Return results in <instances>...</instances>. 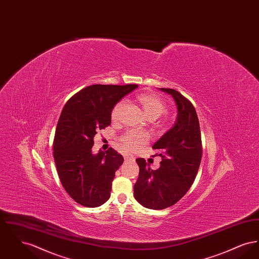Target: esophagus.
Wrapping results in <instances>:
<instances>
[{"label":"esophagus","instance_id":"obj_1","mask_svg":"<svg viewBox=\"0 0 259 259\" xmlns=\"http://www.w3.org/2000/svg\"><path fill=\"white\" fill-rule=\"evenodd\" d=\"M124 159L126 161H134L135 160V158H134V156H132V155H130V154H124Z\"/></svg>","mask_w":259,"mask_h":259}]
</instances>
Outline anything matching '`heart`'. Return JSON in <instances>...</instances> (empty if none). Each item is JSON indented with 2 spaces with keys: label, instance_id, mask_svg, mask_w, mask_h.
Here are the masks:
<instances>
[{
  "label": "heart",
  "instance_id": "obj_1",
  "mask_svg": "<svg viewBox=\"0 0 259 259\" xmlns=\"http://www.w3.org/2000/svg\"><path fill=\"white\" fill-rule=\"evenodd\" d=\"M138 102L142 106L149 119H156L167 111L166 104L154 94H142L138 97ZM124 102H118L112 109L111 116L112 121H117L120 117ZM148 135L145 132L132 130L124 134L121 138L122 146L129 151H136L148 143Z\"/></svg>",
  "mask_w": 259,
  "mask_h": 259
}]
</instances>
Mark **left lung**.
Segmentation results:
<instances>
[{
	"instance_id": "1",
	"label": "left lung",
	"mask_w": 259,
	"mask_h": 259,
	"mask_svg": "<svg viewBox=\"0 0 259 259\" xmlns=\"http://www.w3.org/2000/svg\"><path fill=\"white\" fill-rule=\"evenodd\" d=\"M160 90L172 96L178 112L172 128L152 146L160 151V167L152 170L144 158L136 159L140 172L134 197L151 209H166L185 196L196 178L202 157L200 125L193 105L175 89Z\"/></svg>"
}]
</instances>
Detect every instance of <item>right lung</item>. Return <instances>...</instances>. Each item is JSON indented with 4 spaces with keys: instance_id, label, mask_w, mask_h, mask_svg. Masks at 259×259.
I'll return each instance as SVG.
<instances>
[{
    "instance_id": "right-lung-1",
    "label": "right lung",
    "mask_w": 259,
    "mask_h": 259,
    "mask_svg": "<svg viewBox=\"0 0 259 259\" xmlns=\"http://www.w3.org/2000/svg\"><path fill=\"white\" fill-rule=\"evenodd\" d=\"M137 87L90 85L74 94L63 108L53 156L63 187L84 207H99L111 196V183L123 157L111 148L94 154V136L111 124L113 107Z\"/></svg>"
}]
</instances>
